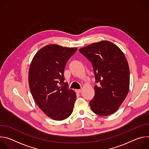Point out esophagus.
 Wrapping results in <instances>:
<instances>
[{"mask_svg":"<svg viewBox=\"0 0 149 149\" xmlns=\"http://www.w3.org/2000/svg\"><path fill=\"white\" fill-rule=\"evenodd\" d=\"M81 91H82L81 90H75V92H76L77 93H78V94H80V93H81Z\"/></svg>","mask_w":149,"mask_h":149,"instance_id":"1","label":"esophagus"}]
</instances>
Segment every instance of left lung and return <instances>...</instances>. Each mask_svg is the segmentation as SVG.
Listing matches in <instances>:
<instances>
[{
	"mask_svg": "<svg viewBox=\"0 0 149 149\" xmlns=\"http://www.w3.org/2000/svg\"><path fill=\"white\" fill-rule=\"evenodd\" d=\"M79 51L91 62L95 83L98 84L90 101L92 111L101 116L113 114L129 90L130 70L123 52L107 40L93 43Z\"/></svg>",
	"mask_w": 149,
	"mask_h": 149,
	"instance_id": "left-lung-1",
	"label": "left lung"
}]
</instances>
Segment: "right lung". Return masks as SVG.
<instances>
[{"mask_svg": "<svg viewBox=\"0 0 149 149\" xmlns=\"http://www.w3.org/2000/svg\"><path fill=\"white\" fill-rule=\"evenodd\" d=\"M77 48L49 45L34 56L29 71L31 94L38 107L48 117L63 120L72 113L77 96L64 82L65 67Z\"/></svg>", "mask_w": 149, "mask_h": 149, "instance_id": "1", "label": "right lung"}]
</instances>
